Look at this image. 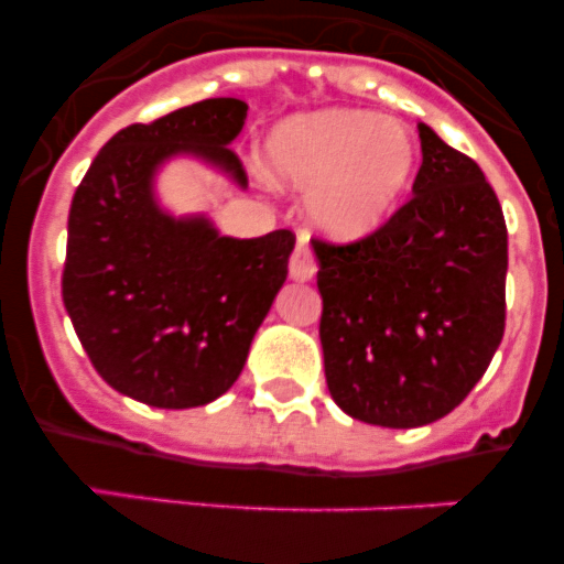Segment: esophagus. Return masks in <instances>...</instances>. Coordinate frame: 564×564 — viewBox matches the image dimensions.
<instances>
[{
    "label": "esophagus",
    "instance_id": "1",
    "mask_svg": "<svg viewBox=\"0 0 564 564\" xmlns=\"http://www.w3.org/2000/svg\"><path fill=\"white\" fill-rule=\"evenodd\" d=\"M313 273H316V259H313L311 242H307V237L302 234L291 253V276L296 279V282H307V279H313Z\"/></svg>",
    "mask_w": 564,
    "mask_h": 564
}]
</instances>
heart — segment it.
<instances>
[{"label": "heart", "instance_id": "heart-1", "mask_svg": "<svg viewBox=\"0 0 564 564\" xmlns=\"http://www.w3.org/2000/svg\"><path fill=\"white\" fill-rule=\"evenodd\" d=\"M415 154L410 129L361 109L302 115L271 141L276 177L311 188L313 223L336 239L381 226L415 172Z\"/></svg>", "mask_w": 564, "mask_h": 564}]
</instances>
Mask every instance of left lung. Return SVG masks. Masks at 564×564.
I'll list each match as a JSON object with an SVG mask.
<instances>
[{"label":"left lung","instance_id":"left-lung-1","mask_svg":"<svg viewBox=\"0 0 564 564\" xmlns=\"http://www.w3.org/2000/svg\"><path fill=\"white\" fill-rule=\"evenodd\" d=\"M417 134L410 200L356 242L313 239L327 390L350 417L390 430L449 415L506 330L500 200L468 154L426 123Z\"/></svg>","mask_w":564,"mask_h":564}]
</instances>
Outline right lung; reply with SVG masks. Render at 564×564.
<instances>
[{"label": "right lung", "instance_id": "obj_1", "mask_svg": "<svg viewBox=\"0 0 564 564\" xmlns=\"http://www.w3.org/2000/svg\"><path fill=\"white\" fill-rule=\"evenodd\" d=\"M248 104L206 98L107 141L73 194L62 296L98 376L134 401L188 410L231 390L253 333L285 285L293 231L223 237L206 217H172L152 181L194 154L246 188L231 141Z\"/></svg>", "mask_w": 564, "mask_h": 564}]
</instances>
